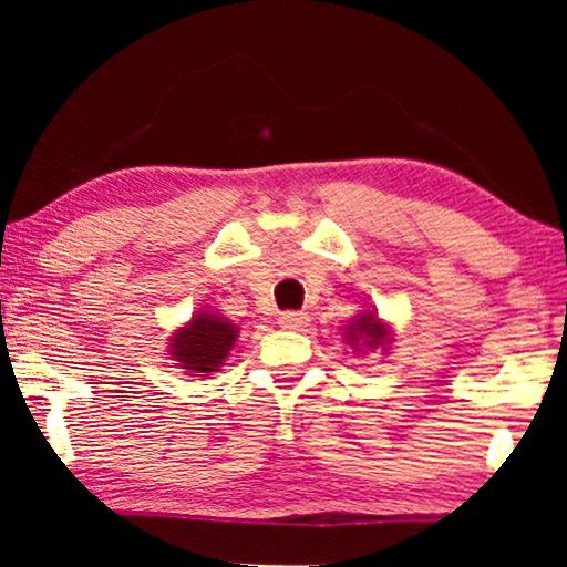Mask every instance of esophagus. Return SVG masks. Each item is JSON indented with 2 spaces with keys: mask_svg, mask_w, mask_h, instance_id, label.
<instances>
[{
  "mask_svg": "<svg viewBox=\"0 0 567 567\" xmlns=\"http://www.w3.org/2000/svg\"><path fill=\"white\" fill-rule=\"evenodd\" d=\"M307 322H310V315H307V312L290 310V312L280 315V328L282 330H302V328H307Z\"/></svg>",
  "mask_w": 567,
  "mask_h": 567,
  "instance_id": "1",
  "label": "esophagus"
}]
</instances>
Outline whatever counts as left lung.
<instances>
[{"label":"left lung","instance_id":"left-lung-1","mask_svg":"<svg viewBox=\"0 0 567 567\" xmlns=\"http://www.w3.org/2000/svg\"><path fill=\"white\" fill-rule=\"evenodd\" d=\"M344 338H348V342H352V344L362 342L364 348H378V344L388 342V330H385V324H380L375 315L370 312V315H360V318L354 320V324H350Z\"/></svg>","mask_w":567,"mask_h":567}]
</instances>
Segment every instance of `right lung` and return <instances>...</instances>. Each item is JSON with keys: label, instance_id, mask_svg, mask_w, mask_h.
<instances>
[{"label": "right lung", "instance_id": "right-lung-1", "mask_svg": "<svg viewBox=\"0 0 567 567\" xmlns=\"http://www.w3.org/2000/svg\"><path fill=\"white\" fill-rule=\"evenodd\" d=\"M237 328L217 315H195L187 328L175 332L169 352L189 372H215L233 350Z\"/></svg>", "mask_w": 567, "mask_h": 567}]
</instances>
